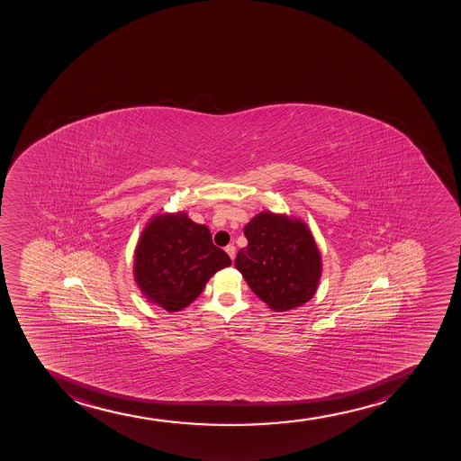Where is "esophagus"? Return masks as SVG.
Here are the masks:
<instances>
[{"label":"esophagus","instance_id":"34e87169","mask_svg":"<svg viewBox=\"0 0 461 461\" xmlns=\"http://www.w3.org/2000/svg\"><path fill=\"white\" fill-rule=\"evenodd\" d=\"M224 250H226V253H228L229 255V258H230V259H235V246H233V244H229V246H226V248H224Z\"/></svg>","mask_w":461,"mask_h":461}]
</instances>
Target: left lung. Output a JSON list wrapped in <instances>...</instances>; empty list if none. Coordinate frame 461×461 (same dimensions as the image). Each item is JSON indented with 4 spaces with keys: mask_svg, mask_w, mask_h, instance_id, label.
Segmentation results:
<instances>
[{
    "mask_svg": "<svg viewBox=\"0 0 461 461\" xmlns=\"http://www.w3.org/2000/svg\"><path fill=\"white\" fill-rule=\"evenodd\" d=\"M248 246L235 258L250 290L273 311L294 310L312 299L321 277V255L305 221L262 211L246 226Z\"/></svg>",
    "mask_w": 461,
    "mask_h": 461,
    "instance_id": "obj_1",
    "label": "left lung"
}]
</instances>
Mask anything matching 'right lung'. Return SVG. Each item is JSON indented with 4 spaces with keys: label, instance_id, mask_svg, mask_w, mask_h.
Masks as SVG:
<instances>
[{
    "label": "right lung",
    "instance_id": "obj_1",
    "mask_svg": "<svg viewBox=\"0 0 461 461\" xmlns=\"http://www.w3.org/2000/svg\"><path fill=\"white\" fill-rule=\"evenodd\" d=\"M230 264L204 224L194 223L184 211L156 213L136 244L133 277L147 301L176 312L193 303L206 282Z\"/></svg>",
    "mask_w": 461,
    "mask_h": 461
}]
</instances>
